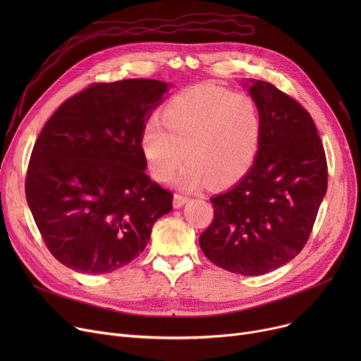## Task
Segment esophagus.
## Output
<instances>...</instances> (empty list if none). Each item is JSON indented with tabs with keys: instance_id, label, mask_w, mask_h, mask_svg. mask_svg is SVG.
Returning a JSON list of instances; mask_svg holds the SVG:
<instances>
[{
	"instance_id": "34e87169",
	"label": "esophagus",
	"mask_w": 361,
	"mask_h": 361,
	"mask_svg": "<svg viewBox=\"0 0 361 361\" xmlns=\"http://www.w3.org/2000/svg\"><path fill=\"white\" fill-rule=\"evenodd\" d=\"M188 202V197L187 196H183V195H176L174 196V207H181L184 206V203Z\"/></svg>"
}]
</instances>
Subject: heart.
<instances>
[{
	"instance_id": "1",
	"label": "heart",
	"mask_w": 361,
	"mask_h": 361,
	"mask_svg": "<svg viewBox=\"0 0 361 361\" xmlns=\"http://www.w3.org/2000/svg\"><path fill=\"white\" fill-rule=\"evenodd\" d=\"M262 135V112L252 97L203 85L174 94L161 109V121L145 124L140 149L158 181L173 177L187 154L190 162L176 178L178 187H228L250 173Z\"/></svg>"
}]
</instances>
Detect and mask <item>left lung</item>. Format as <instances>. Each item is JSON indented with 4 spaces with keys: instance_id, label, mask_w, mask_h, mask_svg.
Segmentation results:
<instances>
[{
    "instance_id": "1",
    "label": "left lung",
    "mask_w": 361,
    "mask_h": 361,
    "mask_svg": "<svg viewBox=\"0 0 361 361\" xmlns=\"http://www.w3.org/2000/svg\"><path fill=\"white\" fill-rule=\"evenodd\" d=\"M244 86L262 112L260 150L247 176L211 199L215 216L199 244L216 267L256 276L305 247L326 195L328 165L305 108L268 82L250 79Z\"/></svg>"
}]
</instances>
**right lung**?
Listing matches in <instances>:
<instances>
[{"label":"right lung","instance_id":"add662e5","mask_svg":"<svg viewBox=\"0 0 361 361\" xmlns=\"http://www.w3.org/2000/svg\"><path fill=\"white\" fill-rule=\"evenodd\" d=\"M168 83H93L56 109L36 139L26 200L51 255L83 274L135 260L173 193L145 173L142 130Z\"/></svg>","mask_w":361,"mask_h":361}]
</instances>
